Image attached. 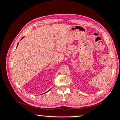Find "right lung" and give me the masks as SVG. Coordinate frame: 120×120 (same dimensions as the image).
<instances>
[{
	"instance_id": "1",
	"label": "right lung",
	"mask_w": 120,
	"mask_h": 120,
	"mask_svg": "<svg viewBox=\"0 0 120 120\" xmlns=\"http://www.w3.org/2000/svg\"><path fill=\"white\" fill-rule=\"evenodd\" d=\"M24 38V37H23V38H22V39H21V40H22V39H23V38ZM19 43H18V44H17V46H18V45H19ZM48 91L47 92H48V91Z\"/></svg>"
}]
</instances>
